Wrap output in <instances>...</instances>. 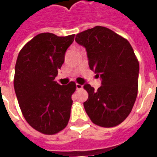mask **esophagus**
Returning a JSON list of instances; mask_svg holds the SVG:
<instances>
[{
	"label": "esophagus",
	"mask_w": 157,
	"mask_h": 157,
	"mask_svg": "<svg viewBox=\"0 0 157 157\" xmlns=\"http://www.w3.org/2000/svg\"><path fill=\"white\" fill-rule=\"evenodd\" d=\"M75 87L77 90H80V89H82V86L81 84H78V83H76V85H75Z\"/></svg>",
	"instance_id": "34e87169"
}]
</instances>
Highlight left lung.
Instances as JSON below:
<instances>
[{
  "label": "left lung",
  "mask_w": 157,
  "mask_h": 157,
  "mask_svg": "<svg viewBox=\"0 0 157 157\" xmlns=\"http://www.w3.org/2000/svg\"><path fill=\"white\" fill-rule=\"evenodd\" d=\"M85 47L90 69L102 80L97 91L85 84L88 99L83 105L95 124L110 128L127 118L138 92L139 61L127 39L102 26L77 33Z\"/></svg>",
  "instance_id": "1"
}]
</instances>
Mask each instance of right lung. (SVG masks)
<instances>
[{
  "instance_id": "1",
  "label": "right lung",
  "mask_w": 157,
  "mask_h": 157,
  "mask_svg": "<svg viewBox=\"0 0 157 157\" xmlns=\"http://www.w3.org/2000/svg\"><path fill=\"white\" fill-rule=\"evenodd\" d=\"M74 38L75 34L58 37L50 33H39L17 56L14 89L20 109L29 125L44 135L61 131L71 117L75 83L61 86L55 79Z\"/></svg>"
}]
</instances>
